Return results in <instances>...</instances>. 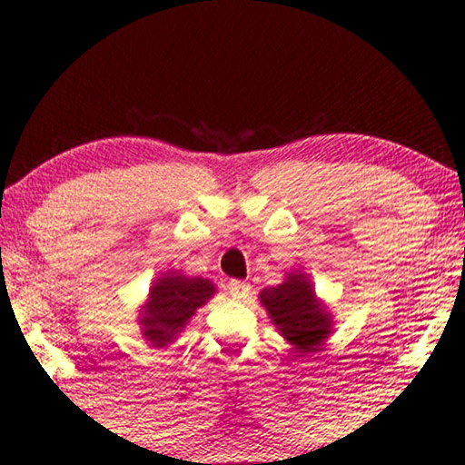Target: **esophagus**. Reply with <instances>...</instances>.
I'll list each match as a JSON object with an SVG mask.
<instances>
[{
  "label": "esophagus",
  "mask_w": 465,
  "mask_h": 465,
  "mask_svg": "<svg viewBox=\"0 0 465 465\" xmlns=\"http://www.w3.org/2000/svg\"><path fill=\"white\" fill-rule=\"evenodd\" d=\"M227 290H230L233 300H244L250 293V285L246 282H238V279H233V282H230V285H227Z\"/></svg>",
  "instance_id": "34e87169"
}]
</instances>
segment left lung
<instances>
[{
	"instance_id": "8db88e82",
	"label": "left lung",
	"mask_w": 465,
	"mask_h": 465,
	"mask_svg": "<svg viewBox=\"0 0 465 465\" xmlns=\"http://www.w3.org/2000/svg\"><path fill=\"white\" fill-rule=\"evenodd\" d=\"M259 300L272 327L292 345L293 353L306 356L321 351V345H325L333 333V314L316 296L311 277L304 271L285 272L283 282L262 290Z\"/></svg>"
}]
</instances>
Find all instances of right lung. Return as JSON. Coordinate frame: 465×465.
I'll list each match as a JSON object with an SVG mask.
<instances>
[{"label":"right lung","instance_id":"right-lung-1","mask_svg":"<svg viewBox=\"0 0 465 465\" xmlns=\"http://www.w3.org/2000/svg\"><path fill=\"white\" fill-rule=\"evenodd\" d=\"M217 293L215 283L204 277H188L182 271H167L154 279L146 302L140 306V333L153 348L172 345L190 319Z\"/></svg>","mask_w":465,"mask_h":465}]
</instances>
